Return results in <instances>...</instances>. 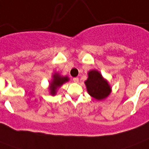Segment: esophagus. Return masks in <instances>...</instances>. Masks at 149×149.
<instances>
[{
  "label": "esophagus",
  "mask_w": 149,
  "mask_h": 149,
  "mask_svg": "<svg viewBox=\"0 0 149 149\" xmlns=\"http://www.w3.org/2000/svg\"><path fill=\"white\" fill-rule=\"evenodd\" d=\"M72 80H73L74 83H78V82H79V78H78V77H75V78H73Z\"/></svg>",
  "instance_id": "esophagus-1"
}]
</instances>
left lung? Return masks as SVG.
<instances>
[{"mask_svg":"<svg viewBox=\"0 0 149 149\" xmlns=\"http://www.w3.org/2000/svg\"><path fill=\"white\" fill-rule=\"evenodd\" d=\"M84 84L90 95L97 100H103L111 94L112 89L108 81L97 70H90Z\"/></svg>","mask_w":149,"mask_h":149,"instance_id":"1","label":"left lung"}]
</instances>
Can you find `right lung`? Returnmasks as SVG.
<instances>
[{
	"instance_id": "obj_1",
	"label": "right lung",
	"mask_w": 149,
	"mask_h": 149,
	"mask_svg": "<svg viewBox=\"0 0 149 149\" xmlns=\"http://www.w3.org/2000/svg\"><path fill=\"white\" fill-rule=\"evenodd\" d=\"M69 80H70V78L67 76H62L58 72H54L52 76V79L49 82V91L50 95H56V93L59 87H61L63 84H65Z\"/></svg>"
}]
</instances>
